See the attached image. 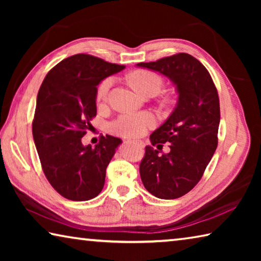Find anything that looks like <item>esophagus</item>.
<instances>
[{"label":"esophagus","instance_id":"obj_1","mask_svg":"<svg viewBox=\"0 0 261 261\" xmlns=\"http://www.w3.org/2000/svg\"><path fill=\"white\" fill-rule=\"evenodd\" d=\"M124 144H126V145H130V144H135V145H138V146H140V147H143V143H141V141H135V140H130V139H127V140H124Z\"/></svg>","mask_w":261,"mask_h":261}]
</instances>
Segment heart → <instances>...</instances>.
Listing matches in <instances>:
<instances>
[{
	"mask_svg": "<svg viewBox=\"0 0 261 261\" xmlns=\"http://www.w3.org/2000/svg\"><path fill=\"white\" fill-rule=\"evenodd\" d=\"M129 81L135 90L140 94H147L149 92L160 91L162 81L156 73L146 70H138L129 76ZM114 85V78L109 77L100 84L98 88V99L107 98L110 88ZM155 125V117L151 113H125L113 122L112 130L115 134L124 137H140L148 129Z\"/></svg>",
	"mask_w": 261,
	"mask_h": 261,
	"instance_id": "1",
	"label": "heart"
}]
</instances>
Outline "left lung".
I'll return each mask as SVG.
<instances>
[{
  "instance_id": "1",
  "label": "left lung",
  "mask_w": 261,
  "mask_h": 261,
  "mask_svg": "<svg viewBox=\"0 0 261 261\" xmlns=\"http://www.w3.org/2000/svg\"><path fill=\"white\" fill-rule=\"evenodd\" d=\"M136 65L167 77L177 93L174 110L149 136L153 146L170 143V152L160 154L148 145L139 167L149 193L176 199L196 187L218 146V91L207 69L185 53Z\"/></svg>"
}]
</instances>
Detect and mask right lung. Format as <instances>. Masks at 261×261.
I'll use <instances>...</instances> for the list:
<instances>
[{
	"label": "right lung",
	"mask_w": 261,
	"mask_h": 261,
	"mask_svg": "<svg viewBox=\"0 0 261 261\" xmlns=\"http://www.w3.org/2000/svg\"><path fill=\"white\" fill-rule=\"evenodd\" d=\"M123 69L125 65L77 54L56 64L41 84L33 139L48 182L67 199H93L103 189L106 169L122 140L101 137L92 147L84 146L82 138L96 115V86Z\"/></svg>",
	"instance_id": "right-lung-1"
}]
</instances>
